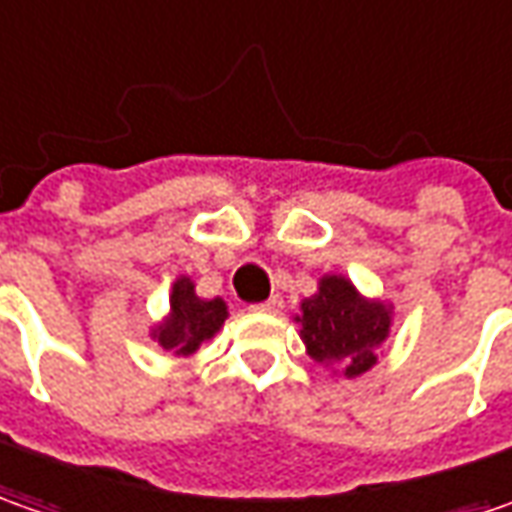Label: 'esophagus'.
<instances>
[{
  "mask_svg": "<svg viewBox=\"0 0 512 512\" xmlns=\"http://www.w3.org/2000/svg\"><path fill=\"white\" fill-rule=\"evenodd\" d=\"M252 309L266 311V314H277V311L283 309V297H280V294H272L269 300H263V303H255Z\"/></svg>",
  "mask_w": 512,
  "mask_h": 512,
  "instance_id": "obj_1",
  "label": "esophagus"
}]
</instances>
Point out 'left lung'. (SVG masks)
<instances>
[{"instance_id": "obj_1", "label": "left lung", "mask_w": 512, "mask_h": 512, "mask_svg": "<svg viewBox=\"0 0 512 512\" xmlns=\"http://www.w3.org/2000/svg\"><path fill=\"white\" fill-rule=\"evenodd\" d=\"M303 340L317 362H340L345 377H357L377 362L388 337L391 311L368 303L345 277H323L320 291L303 300Z\"/></svg>"}]
</instances>
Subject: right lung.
I'll return each instance as SVG.
<instances>
[{"label":"right lung","instance_id":"1","mask_svg":"<svg viewBox=\"0 0 512 512\" xmlns=\"http://www.w3.org/2000/svg\"><path fill=\"white\" fill-rule=\"evenodd\" d=\"M172 314L164 326H158L155 337L167 351L175 354H192L198 351L203 340H209L226 320V303L221 297L215 300H201L195 294V286L189 277H181L172 286V297H169Z\"/></svg>","mask_w":512,"mask_h":512}]
</instances>
